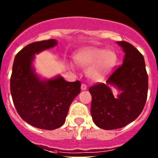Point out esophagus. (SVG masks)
I'll return each mask as SVG.
<instances>
[{
  "instance_id": "34e87169",
  "label": "esophagus",
  "mask_w": 158,
  "mask_h": 158,
  "mask_svg": "<svg viewBox=\"0 0 158 158\" xmlns=\"http://www.w3.org/2000/svg\"><path fill=\"white\" fill-rule=\"evenodd\" d=\"M81 89L82 90H86V89H87V85H85V84H81Z\"/></svg>"
}]
</instances>
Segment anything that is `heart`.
I'll return each instance as SVG.
<instances>
[{"mask_svg": "<svg viewBox=\"0 0 158 158\" xmlns=\"http://www.w3.org/2000/svg\"><path fill=\"white\" fill-rule=\"evenodd\" d=\"M75 62L83 67H91L88 75L96 81H103L116 65L118 57L114 51L96 47H87L77 52Z\"/></svg>", "mask_w": 158, "mask_h": 158, "instance_id": "obj_1", "label": "heart"}]
</instances>
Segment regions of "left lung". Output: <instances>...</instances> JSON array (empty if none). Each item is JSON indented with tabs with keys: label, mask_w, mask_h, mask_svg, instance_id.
<instances>
[{
	"label": "left lung",
	"mask_w": 158,
	"mask_h": 158,
	"mask_svg": "<svg viewBox=\"0 0 158 158\" xmlns=\"http://www.w3.org/2000/svg\"><path fill=\"white\" fill-rule=\"evenodd\" d=\"M125 53L123 65L113 71L106 84L89 89L92 95L93 122L104 130L124 127L138 118L147 99L148 75L142 54L132 44L117 42ZM115 86L121 93L115 98L110 88Z\"/></svg>",
	"instance_id": "8db88e82"
}]
</instances>
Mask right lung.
I'll return each mask as SVG.
<instances>
[{"label":"right lung","mask_w":158,"mask_h":158,"mask_svg":"<svg viewBox=\"0 0 158 158\" xmlns=\"http://www.w3.org/2000/svg\"><path fill=\"white\" fill-rule=\"evenodd\" d=\"M58 44L55 40L35 42L16 54L12 65L10 90L13 104L25 122L43 130L63 125L69 106L81 93V82H69L62 77L42 80L32 67L35 54Z\"/></svg>","instance_id":"add662e5"}]
</instances>
